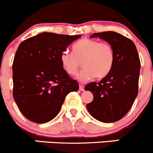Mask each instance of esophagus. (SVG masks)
<instances>
[{
  "mask_svg": "<svg viewBox=\"0 0 153 153\" xmlns=\"http://www.w3.org/2000/svg\"><path fill=\"white\" fill-rule=\"evenodd\" d=\"M79 89L81 91H84V86L83 85H80L79 86Z\"/></svg>",
  "mask_w": 153,
  "mask_h": 153,
  "instance_id": "esophagus-1",
  "label": "esophagus"
}]
</instances>
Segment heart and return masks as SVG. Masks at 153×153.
I'll list each match as a JSON object with an SVG mask.
<instances>
[{
	"mask_svg": "<svg viewBox=\"0 0 153 153\" xmlns=\"http://www.w3.org/2000/svg\"><path fill=\"white\" fill-rule=\"evenodd\" d=\"M72 52L73 54L62 52L61 64L67 74L74 76L77 75L82 63L84 69L77 77L82 82L94 77L104 78L113 67L115 53L112 47L106 43L85 38L74 45Z\"/></svg>",
	"mask_w": 153,
	"mask_h": 153,
	"instance_id": "heart-1",
	"label": "heart"
}]
</instances>
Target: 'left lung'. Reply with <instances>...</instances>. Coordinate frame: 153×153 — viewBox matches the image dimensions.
<instances>
[{
	"label": "left lung",
	"mask_w": 153,
	"mask_h": 153,
	"mask_svg": "<svg viewBox=\"0 0 153 153\" xmlns=\"http://www.w3.org/2000/svg\"><path fill=\"white\" fill-rule=\"evenodd\" d=\"M112 47L115 61L110 72L99 83L91 82L84 89L93 94L86 105L91 115L104 123L119 121L129 111L138 95L139 56L135 44L124 35L112 31L94 33Z\"/></svg>",
	"instance_id": "obj_1"
}]
</instances>
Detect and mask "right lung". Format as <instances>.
I'll list each match as a JSON object with an SVG mask.
<instances>
[{
    "label": "right lung",
    "instance_id": "add662e5",
    "mask_svg": "<svg viewBox=\"0 0 153 153\" xmlns=\"http://www.w3.org/2000/svg\"><path fill=\"white\" fill-rule=\"evenodd\" d=\"M81 35L42 32L18 47L12 64L13 98L21 113L32 122L53 119L66 96L79 85L69 78L61 55Z\"/></svg>",
    "mask_w": 153,
    "mask_h": 153
}]
</instances>
